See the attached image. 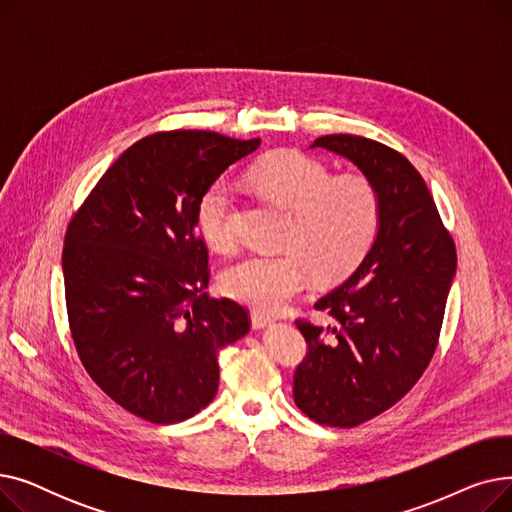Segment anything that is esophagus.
Returning <instances> with one entry per match:
<instances>
[{
	"mask_svg": "<svg viewBox=\"0 0 512 512\" xmlns=\"http://www.w3.org/2000/svg\"><path fill=\"white\" fill-rule=\"evenodd\" d=\"M272 317L270 315H263V313H251V324L255 330H261V328H267L272 324Z\"/></svg>",
	"mask_w": 512,
	"mask_h": 512,
	"instance_id": "34e87169",
	"label": "esophagus"
}]
</instances>
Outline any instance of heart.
<instances>
[{"mask_svg":"<svg viewBox=\"0 0 512 512\" xmlns=\"http://www.w3.org/2000/svg\"><path fill=\"white\" fill-rule=\"evenodd\" d=\"M255 191L290 211L284 234L288 251L253 253L222 274L228 297L272 313L286 307L309 286L346 278L363 261L380 228V197L359 172L330 176L321 161L278 151L247 172ZM197 226L213 251L236 247V195L228 180L213 182L197 207Z\"/></svg>","mask_w":512,"mask_h":512,"instance_id":"b5f03b06","label":"heart"}]
</instances>
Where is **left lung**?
Masks as SVG:
<instances>
[{
	"instance_id": "8db88e82",
	"label": "left lung",
	"mask_w": 512,
	"mask_h": 512,
	"mask_svg": "<svg viewBox=\"0 0 512 512\" xmlns=\"http://www.w3.org/2000/svg\"><path fill=\"white\" fill-rule=\"evenodd\" d=\"M311 147L353 161L380 197L369 253L351 278L315 303L334 326L297 319L307 357L294 371V402L321 425L355 427L396 405L432 361L456 249L405 155L357 134H326Z\"/></svg>"
}]
</instances>
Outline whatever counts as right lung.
Listing matches in <instances>:
<instances>
[{"label":"right lung","mask_w":512,"mask_h":512,"mask_svg":"<svg viewBox=\"0 0 512 512\" xmlns=\"http://www.w3.org/2000/svg\"><path fill=\"white\" fill-rule=\"evenodd\" d=\"M259 139L155 132L128 147L68 224V324L93 382L151 423L197 415L220 384L218 353L251 328L247 309L209 299L197 207Z\"/></svg>","instance_id":"right-lung-1"}]
</instances>
